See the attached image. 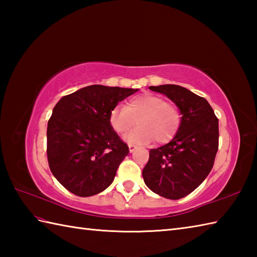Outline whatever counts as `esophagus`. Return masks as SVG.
Segmentation results:
<instances>
[{
    "label": "esophagus",
    "instance_id": "obj_1",
    "mask_svg": "<svg viewBox=\"0 0 257 257\" xmlns=\"http://www.w3.org/2000/svg\"><path fill=\"white\" fill-rule=\"evenodd\" d=\"M128 147H129V151L130 152H134L136 149H137V147H136L135 145H132V144H130Z\"/></svg>",
    "mask_w": 257,
    "mask_h": 257
}]
</instances>
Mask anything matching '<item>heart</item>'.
Masks as SVG:
<instances>
[{"instance_id": "heart-1", "label": "heart", "mask_w": 257, "mask_h": 257, "mask_svg": "<svg viewBox=\"0 0 257 257\" xmlns=\"http://www.w3.org/2000/svg\"><path fill=\"white\" fill-rule=\"evenodd\" d=\"M139 128L124 137L130 144H148L154 140L157 145L171 141L181 124V112L173 103L155 94H144L132 98L127 106H116L109 112V124L118 135H124L135 127Z\"/></svg>"}]
</instances>
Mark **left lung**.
<instances>
[{"label":"left lung","instance_id":"left-lung-1","mask_svg":"<svg viewBox=\"0 0 257 257\" xmlns=\"http://www.w3.org/2000/svg\"><path fill=\"white\" fill-rule=\"evenodd\" d=\"M149 89L176 103L181 124L170 143L150 150L144 181L158 195L179 200L198 188L212 170L219 147V119L205 98L182 86L159 85Z\"/></svg>","mask_w":257,"mask_h":257}]
</instances>
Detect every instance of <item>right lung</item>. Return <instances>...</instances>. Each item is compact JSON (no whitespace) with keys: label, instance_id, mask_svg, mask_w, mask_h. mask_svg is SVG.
I'll return each mask as SVG.
<instances>
[{"label":"right lung","instance_id":"1","mask_svg":"<svg viewBox=\"0 0 257 257\" xmlns=\"http://www.w3.org/2000/svg\"><path fill=\"white\" fill-rule=\"evenodd\" d=\"M138 89L91 85L62 97L47 124L53 176L78 196L102 192L129 148L109 124V112Z\"/></svg>","mask_w":257,"mask_h":257}]
</instances>
